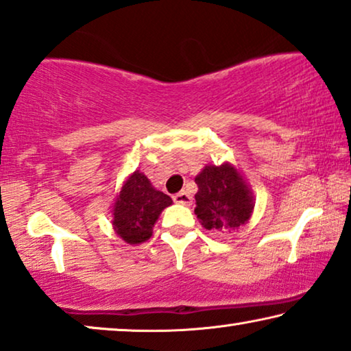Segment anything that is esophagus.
Here are the masks:
<instances>
[{"label": "esophagus", "instance_id": "obj_1", "mask_svg": "<svg viewBox=\"0 0 351 351\" xmlns=\"http://www.w3.org/2000/svg\"><path fill=\"white\" fill-rule=\"evenodd\" d=\"M173 200L180 205H191L192 204V197L187 194L186 191H181V192H178V194H175Z\"/></svg>", "mask_w": 351, "mask_h": 351}]
</instances>
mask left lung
Here are the masks:
<instances>
[{"label": "left lung", "instance_id": "1", "mask_svg": "<svg viewBox=\"0 0 351 351\" xmlns=\"http://www.w3.org/2000/svg\"><path fill=\"white\" fill-rule=\"evenodd\" d=\"M194 213L206 230L232 232L248 223L254 210L253 191L235 165H205L195 176Z\"/></svg>", "mask_w": 351, "mask_h": 351}]
</instances>
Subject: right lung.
<instances>
[{
	"label": "right lung",
	"mask_w": 351,
	"mask_h": 351,
	"mask_svg": "<svg viewBox=\"0 0 351 351\" xmlns=\"http://www.w3.org/2000/svg\"><path fill=\"white\" fill-rule=\"evenodd\" d=\"M173 204L164 192L157 191L140 170L125 178L111 208L112 229L128 245L149 240L152 227L162 211Z\"/></svg>",
	"instance_id": "1"
}]
</instances>
